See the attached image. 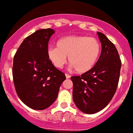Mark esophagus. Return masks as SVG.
Listing matches in <instances>:
<instances>
[{"label":"esophagus","mask_w":133,"mask_h":133,"mask_svg":"<svg viewBox=\"0 0 133 133\" xmlns=\"http://www.w3.org/2000/svg\"><path fill=\"white\" fill-rule=\"evenodd\" d=\"M65 76H66V79H69L71 77V75H69V74H65Z\"/></svg>","instance_id":"obj_1"}]
</instances>
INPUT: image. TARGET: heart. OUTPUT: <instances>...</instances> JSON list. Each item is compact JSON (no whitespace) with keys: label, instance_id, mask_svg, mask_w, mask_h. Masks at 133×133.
Masks as SVG:
<instances>
[{"label":"heart","instance_id":"heart-1","mask_svg":"<svg viewBox=\"0 0 133 133\" xmlns=\"http://www.w3.org/2000/svg\"><path fill=\"white\" fill-rule=\"evenodd\" d=\"M101 53V45L94 37L67 36L59 39L56 47L47 49V56L51 63L62 69L69 62L79 73L90 71L96 64Z\"/></svg>","mask_w":133,"mask_h":133}]
</instances>
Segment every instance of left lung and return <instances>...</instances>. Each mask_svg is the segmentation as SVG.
Here are the masks:
<instances>
[{
    "instance_id": "left-lung-1",
    "label": "left lung",
    "mask_w": 133,
    "mask_h": 133,
    "mask_svg": "<svg viewBox=\"0 0 133 133\" xmlns=\"http://www.w3.org/2000/svg\"><path fill=\"white\" fill-rule=\"evenodd\" d=\"M101 54L90 71L72 76L73 98L77 107L87 114L97 113L112 99L118 87L121 60L116 46L104 34L98 32Z\"/></svg>"
}]
</instances>
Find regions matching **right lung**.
Instances as JSON below:
<instances>
[{
	"instance_id": "1",
	"label": "right lung",
	"mask_w": 133,
	"mask_h": 133,
	"mask_svg": "<svg viewBox=\"0 0 133 133\" xmlns=\"http://www.w3.org/2000/svg\"><path fill=\"white\" fill-rule=\"evenodd\" d=\"M55 31L41 29L21 43L14 58L13 77L20 100L30 108L43 110L54 103L65 75L47 56L48 43Z\"/></svg>"
}]
</instances>
